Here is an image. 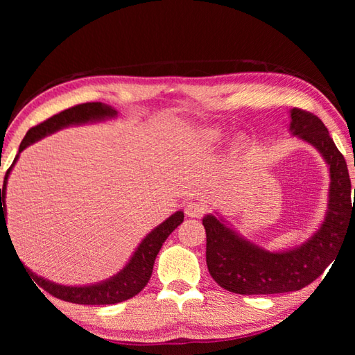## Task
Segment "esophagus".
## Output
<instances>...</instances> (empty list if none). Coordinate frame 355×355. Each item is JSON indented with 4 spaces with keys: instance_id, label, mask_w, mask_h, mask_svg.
<instances>
[{
    "instance_id": "1",
    "label": "esophagus",
    "mask_w": 355,
    "mask_h": 355,
    "mask_svg": "<svg viewBox=\"0 0 355 355\" xmlns=\"http://www.w3.org/2000/svg\"><path fill=\"white\" fill-rule=\"evenodd\" d=\"M184 214H186V216L198 218L205 214V206L197 201H189V202H186V206H184Z\"/></svg>"
}]
</instances>
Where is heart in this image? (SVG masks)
Segmentation results:
<instances>
[{
  "mask_svg": "<svg viewBox=\"0 0 355 355\" xmlns=\"http://www.w3.org/2000/svg\"><path fill=\"white\" fill-rule=\"evenodd\" d=\"M206 137H207V140H210V141H218V140H220V139L223 137V134H221L220 130H209V131L206 132Z\"/></svg>",
  "mask_w": 355,
  "mask_h": 355,
  "instance_id": "1",
  "label": "heart"
}]
</instances>
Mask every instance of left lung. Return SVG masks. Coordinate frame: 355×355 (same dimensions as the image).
Instances as JSON below:
<instances>
[{"label": "left lung", "instance_id": "obj_1", "mask_svg": "<svg viewBox=\"0 0 355 355\" xmlns=\"http://www.w3.org/2000/svg\"><path fill=\"white\" fill-rule=\"evenodd\" d=\"M290 132L319 150L329 169L327 214L305 243L271 252L252 243L220 214L202 218L209 273L224 290L236 294H276L304 288L334 259L346 229L355 224V201L345 157L322 120L302 110H290ZM355 192V189H354Z\"/></svg>", "mask_w": 355, "mask_h": 355}]
</instances>
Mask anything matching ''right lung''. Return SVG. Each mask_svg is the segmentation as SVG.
I'll list each match as a JSON object with an SVG mask.
<instances>
[{
  "instance_id": "obj_1",
  "label": "right lung",
  "mask_w": 355,
  "mask_h": 355,
  "mask_svg": "<svg viewBox=\"0 0 355 355\" xmlns=\"http://www.w3.org/2000/svg\"><path fill=\"white\" fill-rule=\"evenodd\" d=\"M116 117H117V111L112 107H110V105L102 103V102H89V103L76 105V107L59 112V114L47 119L45 122L30 128L26 134V137L21 141L19 150L17 157H15L12 166L6 172L3 189H0V235H1L3 227L7 230V223H6L7 182H9L10 172L13 169V166L17 164L22 150H24L27 146L33 145L35 141L47 137L50 134L61 131L64 128L105 122V120L116 119ZM183 220H184L183 210H178V212L172 214L169 218H166L162 224H158L155 229L150 230L148 235L141 239V243L131 254L130 261L125 263V267L120 270L119 273L101 282H94L88 285H62V284L49 281V279L33 273V271L27 267L24 270L37 285L42 286L45 291H49L51 296L67 300V302L80 304V305H111V304L123 302V300L134 297L135 294L145 288L146 284L149 282L150 275H153L154 261L157 258L158 252H160L163 243L168 239L171 233L183 223Z\"/></svg>"
}]
</instances>
